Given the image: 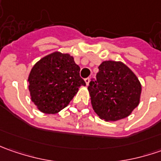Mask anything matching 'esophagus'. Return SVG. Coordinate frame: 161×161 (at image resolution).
<instances>
[{"instance_id":"34e87169","label":"esophagus","mask_w":161,"mask_h":161,"mask_svg":"<svg viewBox=\"0 0 161 161\" xmlns=\"http://www.w3.org/2000/svg\"><path fill=\"white\" fill-rule=\"evenodd\" d=\"M90 78H86V79H85V82H86V84H87V86L90 84Z\"/></svg>"}]
</instances>
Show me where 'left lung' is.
<instances>
[{
    "label": "left lung",
    "instance_id": "obj_1",
    "mask_svg": "<svg viewBox=\"0 0 161 161\" xmlns=\"http://www.w3.org/2000/svg\"><path fill=\"white\" fill-rule=\"evenodd\" d=\"M88 90L96 114L104 120L116 121L127 117L139 105L142 86L126 65L105 61Z\"/></svg>",
    "mask_w": 161,
    "mask_h": 161
}]
</instances>
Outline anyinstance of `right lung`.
I'll return each mask as SVG.
<instances>
[{"mask_svg": "<svg viewBox=\"0 0 161 161\" xmlns=\"http://www.w3.org/2000/svg\"><path fill=\"white\" fill-rule=\"evenodd\" d=\"M80 67L68 53H51L37 62L28 76L31 100L41 112L55 114L68 106L80 86Z\"/></svg>", "mask_w": 161, "mask_h": 161, "instance_id": "obj_1", "label": "right lung"}]
</instances>
